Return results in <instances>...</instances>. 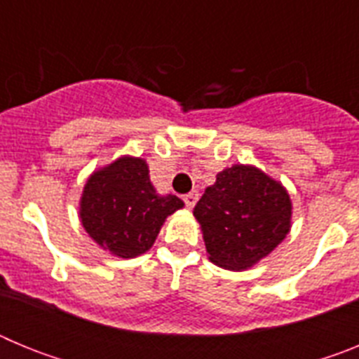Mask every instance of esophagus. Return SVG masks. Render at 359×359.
<instances>
[{"label":"esophagus","instance_id":"esophagus-1","mask_svg":"<svg viewBox=\"0 0 359 359\" xmlns=\"http://www.w3.org/2000/svg\"><path fill=\"white\" fill-rule=\"evenodd\" d=\"M199 199V194L196 192V190H192V192H189V194L183 196V201H185L187 208H194V205L198 203Z\"/></svg>","mask_w":359,"mask_h":359}]
</instances>
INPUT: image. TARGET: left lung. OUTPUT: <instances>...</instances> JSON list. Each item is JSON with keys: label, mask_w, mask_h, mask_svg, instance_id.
<instances>
[{"label": "left lung", "mask_w": 359, "mask_h": 359, "mask_svg": "<svg viewBox=\"0 0 359 359\" xmlns=\"http://www.w3.org/2000/svg\"><path fill=\"white\" fill-rule=\"evenodd\" d=\"M286 187L253 165H231L194 207L210 262L231 271L252 268L291 230Z\"/></svg>", "instance_id": "8db88e82"}]
</instances>
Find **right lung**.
Here are the masks:
<instances>
[{
	"instance_id": "obj_1",
	"label": "right lung",
	"mask_w": 359,
	"mask_h": 359,
	"mask_svg": "<svg viewBox=\"0 0 359 359\" xmlns=\"http://www.w3.org/2000/svg\"><path fill=\"white\" fill-rule=\"evenodd\" d=\"M180 208L182 199L158 194L152 187L147 161L120 156L88 177L79 217L100 248L135 259L151 250L165 219Z\"/></svg>"
}]
</instances>
